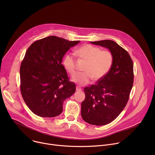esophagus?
<instances>
[{"label": "esophagus", "instance_id": "34e87169", "mask_svg": "<svg viewBox=\"0 0 155 155\" xmlns=\"http://www.w3.org/2000/svg\"><path fill=\"white\" fill-rule=\"evenodd\" d=\"M76 90H77V91H81L82 89H81V87H78V86H77V87H76Z\"/></svg>", "mask_w": 155, "mask_h": 155}]
</instances>
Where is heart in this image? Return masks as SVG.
Returning a JSON list of instances; mask_svg holds the SVG:
<instances>
[{"mask_svg":"<svg viewBox=\"0 0 155 155\" xmlns=\"http://www.w3.org/2000/svg\"><path fill=\"white\" fill-rule=\"evenodd\" d=\"M78 53L87 61L83 73H77L72 77V80L79 85L83 86L90 83L92 79L95 81L102 80L111 68L114 56L108 50H101L97 47L86 44L80 47ZM62 64L64 69L70 74L75 72V58L72 53L66 54Z\"/></svg>","mask_w":155,"mask_h":155,"instance_id":"heart-1","label":"heart"}]
</instances>
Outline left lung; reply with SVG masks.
I'll return each mask as SVG.
<instances>
[{"label": "left lung", "mask_w": 155, "mask_h": 155, "mask_svg": "<svg viewBox=\"0 0 155 155\" xmlns=\"http://www.w3.org/2000/svg\"><path fill=\"white\" fill-rule=\"evenodd\" d=\"M108 48L114 56L111 68L96 84L85 87L81 115L84 121L102 126L113 121L123 111L134 82L133 62L128 52L110 40L91 41Z\"/></svg>", "instance_id": "1"}]
</instances>
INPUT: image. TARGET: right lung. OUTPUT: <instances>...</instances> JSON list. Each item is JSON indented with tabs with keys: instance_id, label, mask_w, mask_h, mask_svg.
I'll return each instance as SVG.
<instances>
[{
	"instance_id": "obj_1",
	"label": "right lung",
	"mask_w": 155,
	"mask_h": 155,
	"mask_svg": "<svg viewBox=\"0 0 155 155\" xmlns=\"http://www.w3.org/2000/svg\"><path fill=\"white\" fill-rule=\"evenodd\" d=\"M79 42L51 35L34 41L28 49L20 67V90L36 115L58 116L64 101L75 92V84L61 62L65 53Z\"/></svg>"
}]
</instances>
